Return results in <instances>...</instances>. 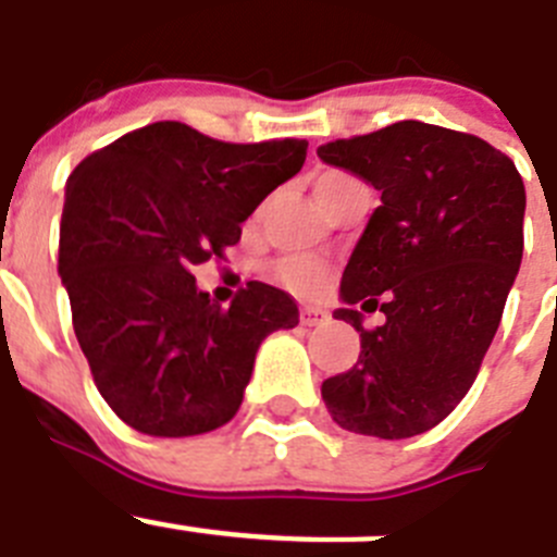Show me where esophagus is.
<instances>
[{
    "instance_id": "obj_1",
    "label": "esophagus",
    "mask_w": 557,
    "mask_h": 557,
    "mask_svg": "<svg viewBox=\"0 0 557 557\" xmlns=\"http://www.w3.org/2000/svg\"><path fill=\"white\" fill-rule=\"evenodd\" d=\"M299 319H302V324H308V327H315V324L327 322V313H324V310H319V308H302Z\"/></svg>"
}]
</instances>
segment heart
Wrapping results in <instances>:
<instances>
[{
  "instance_id": "1",
  "label": "heart",
  "mask_w": 557,
  "mask_h": 557,
  "mask_svg": "<svg viewBox=\"0 0 557 557\" xmlns=\"http://www.w3.org/2000/svg\"><path fill=\"white\" fill-rule=\"evenodd\" d=\"M338 180H349V174H344V172H324L315 185L338 183ZM277 272H280V277H283V283L288 285V288L302 290V294H308V290L319 288V283H322V280H324V267H322V263H319V260H313V258H302V255H294V258H283V260H280Z\"/></svg>"
}]
</instances>
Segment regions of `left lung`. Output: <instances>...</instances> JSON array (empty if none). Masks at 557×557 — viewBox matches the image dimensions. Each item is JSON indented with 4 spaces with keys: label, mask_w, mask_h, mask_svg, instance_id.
<instances>
[{
    "label": "left lung",
    "mask_w": 557,
    "mask_h": 557,
    "mask_svg": "<svg viewBox=\"0 0 557 557\" xmlns=\"http://www.w3.org/2000/svg\"><path fill=\"white\" fill-rule=\"evenodd\" d=\"M315 154L380 191L341 277L347 308L335 310L360 333V355L324 380L322 399L349 433L410 438L453 413L497 333L522 263V174L478 135L424 122ZM358 304L386 322L366 331Z\"/></svg>",
    "instance_id": "left-lung-1"
}]
</instances>
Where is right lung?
Masks as SVG:
<instances>
[{"mask_svg":"<svg viewBox=\"0 0 557 557\" xmlns=\"http://www.w3.org/2000/svg\"><path fill=\"white\" fill-rule=\"evenodd\" d=\"M308 141H216L180 122L122 135L66 183L58 272L104 403L138 433L185 438L242 408L260 341L299 324L290 294L249 280L222 308L191 269L302 169Z\"/></svg>","mask_w":557,"mask_h":557,"instance_id":"1","label":"right lung"}]
</instances>
